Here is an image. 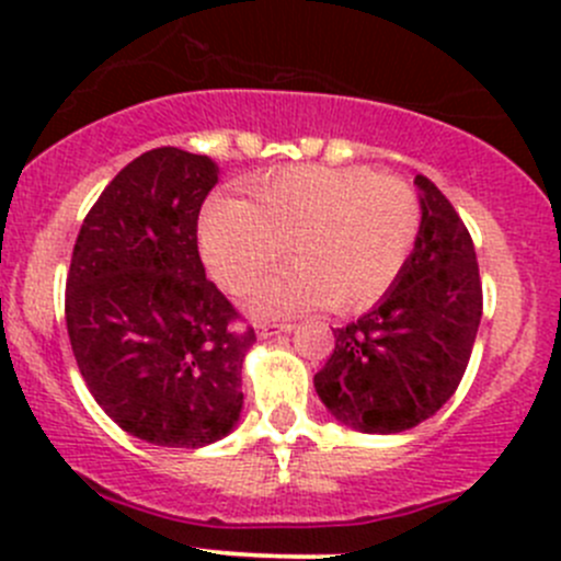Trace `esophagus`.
<instances>
[{
    "instance_id": "1",
    "label": "esophagus",
    "mask_w": 561,
    "mask_h": 561,
    "mask_svg": "<svg viewBox=\"0 0 561 561\" xmlns=\"http://www.w3.org/2000/svg\"><path fill=\"white\" fill-rule=\"evenodd\" d=\"M293 322H279V325H257L254 328V333H257L260 339H271V336H279V333H290L293 331Z\"/></svg>"
}]
</instances>
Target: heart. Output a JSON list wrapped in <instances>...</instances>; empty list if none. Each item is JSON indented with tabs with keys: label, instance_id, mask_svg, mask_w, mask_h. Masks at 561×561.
I'll list each match as a JSON object with an SVG mask.
<instances>
[{
	"label": "heart",
	"instance_id": "1",
	"mask_svg": "<svg viewBox=\"0 0 561 561\" xmlns=\"http://www.w3.org/2000/svg\"><path fill=\"white\" fill-rule=\"evenodd\" d=\"M249 201L211 195L197 217V249L211 279L241 293L279 260L293 265L249 287L254 317H287L328 304L371 307L404 271L421 201L404 179L364 168L296 165L249 181Z\"/></svg>",
	"mask_w": 561,
	"mask_h": 561
}]
</instances>
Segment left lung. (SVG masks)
<instances>
[{
  "mask_svg": "<svg viewBox=\"0 0 561 561\" xmlns=\"http://www.w3.org/2000/svg\"><path fill=\"white\" fill-rule=\"evenodd\" d=\"M421 233L393 287L364 317L336 328L314 375L322 404L364 434H399L432 417L461 382L483 314L469 230L448 197L415 175Z\"/></svg>",
  "mask_w": 561,
  "mask_h": 561,
  "instance_id": "1",
  "label": "left lung"
}]
</instances>
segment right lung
Here are the masks:
<instances>
[{
	"instance_id": "obj_1",
	"label": "right lung",
	"mask_w": 561,
	"mask_h": 561,
	"mask_svg": "<svg viewBox=\"0 0 561 561\" xmlns=\"http://www.w3.org/2000/svg\"><path fill=\"white\" fill-rule=\"evenodd\" d=\"M217 162L162 146L129 162L87 214L67 274L72 355L94 401L133 437L203 448L241 417L254 331L206 279L197 214Z\"/></svg>"
}]
</instances>
